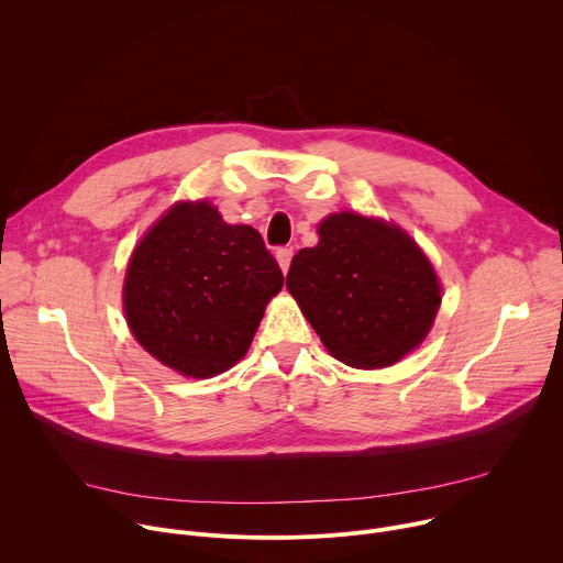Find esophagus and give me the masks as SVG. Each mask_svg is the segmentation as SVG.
I'll return each instance as SVG.
<instances>
[{"label":"esophagus","instance_id":"1","mask_svg":"<svg viewBox=\"0 0 563 563\" xmlns=\"http://www.w3.org/2000/svg\"><path fill=\"white\" fill-rule=\"evenodd\" d=\"M276 261H278V265H280L283 274H287V269H289V263H291V250H287V247H280V250H276Z\"/></svg>","mask_w":563,"mask_h":563}]
</instances>
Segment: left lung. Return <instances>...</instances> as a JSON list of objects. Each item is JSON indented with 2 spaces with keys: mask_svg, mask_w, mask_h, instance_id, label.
Segmentation results:
<instances>
[{
  "mask_svg": "<svg viewBox=\"0 0 563 563\" xmlns=\"http://www.w3.org/2000/svg\"><path fill=\"white\" fill-rule=\"evenodd\" d=\"M318 245L289 265L287 289L328 352L345 365H394L428 336L441 285L428 256L391 222L354 211L318 224Z\"/></svg>",
  "mask_w": 563,
  "mask_h": 563,
  "instance_id": "left-lung-1",
  "label": "left lung"
}]
</instances>
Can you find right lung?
<instances>
[{"instance_id": "obj_1", "label": "right lung", "mask_w": 563, "mask_h": 563, "mask_svg": "<svg viewBox=\"0 0 563 563\" xmlns=\"http://www.w3.org/2000/svg\"><path fill=\"white\" fill-rule=\"evenodd\" d=\"M280 287L283 272L254 227L227 224L207 200L178 202L131 256L124 313L151 356L209 378L247 354Z\"/></svg>"}]
</instances>
